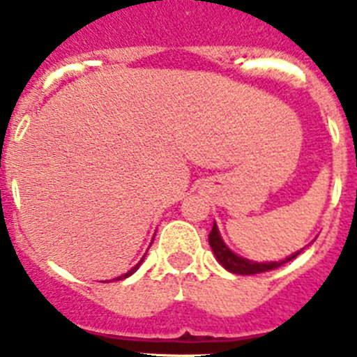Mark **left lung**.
<instances>
[{
	"instance_id": "8db88e82",
	"label": "left lung",
	"mask_w": 357,
	"mask_h": 357,
	"mask_svg": "<svg viewBox=\"0 0 357 357\" xmlns=\"http://www.w3.org/2000/svg\"><path fill=\"white\" fill-rule=\"evenodd\" d=\"M209 245L211 248H213L214 255H216V259L220 261V264H222L223 268H227L229 272L238 273V275H254V273L270 272V270L279 268L280 264H284L288 263V261L295 259L296 255L301 254V252H296V254L289 255V257H286L284 261H279V263H277V261H273V263H254V261L243 259V257L236 255L232 250H229V247L222 241L220 232H218L216 223L213 225V230H211V234H209Z\"/></svg>"
}]
</instances>
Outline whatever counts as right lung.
I'll use <instances>...</instances> for the list:
<instances>
[{"mask_svg":"<svg viewBox=\"0 0 357 357\" xmlns=\"http://www.w3.org/2000/svg\"><path fill=\"white\" fill-rule=\"evenodd\" d=\"M143 259H144V257H143ZM143 259H141V261H139V263L135 264V266H134V268H132L130 272H128V273H125V275H121V277H118V280H121V279H127V277H130V275H132V273H134V272H135V270H137V268H139V264H141V263H143Z\"/></svg>","mask_w":357,"mask_h":357,"instance_id":"add662e5","label":"right lung"}]
</instances>
